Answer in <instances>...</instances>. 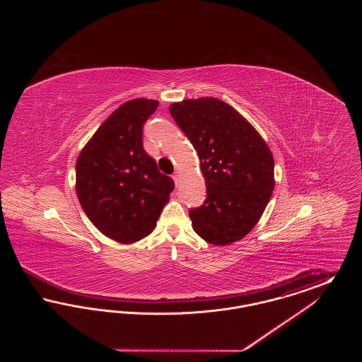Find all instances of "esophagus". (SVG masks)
I'll return each instance as SVG.
<instances>
[{
  "label": "esophagus",
  "instance_id": "34e87169",
  "mask_svg": "<svg viewBox=\"0 0 362 362\" xmlns=\"http://www.w3.org/2000/svg\"><path fill=\"white\" fill-rule=\"evenodd\" d=\"M173 180H175V183H176V186L179 185V182H180V173L179 171H176V173H173Z\"/></svg>",
  "mask_w": 362,
  "mask_h": 362
}]
</instances>
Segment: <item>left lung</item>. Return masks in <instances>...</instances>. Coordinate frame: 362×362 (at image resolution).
<instances>
[{
  "label": "left lung",
  "mask_w": 362,
  "mask_h": 362,
  "mask_svg": "<svg viewBox=\"0 0 362 362\" xmlns=\"http://www.w3.org/2000/svg\"><path fill=\"white\" fill-rule=\"evenodd\" d=\"M170 112L194 145L206 183L205 204L189 210L192 229L214 245L240 240L258 224L276 186L269 145L217 98L176 102Z\"/></svg>",
  "instance_id": "left-lung-1"
}]
</instances>
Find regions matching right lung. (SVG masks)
<instances>
[{
    "mask_svg": "<svg viewBox=\"0 0 362 362\" xmlns=\"http://www.w3.org/2000/svg\"><path fill=\"white\" fill-rule=\"evenodd\" d=\"M157 107V100L144 98L121 104L76 161L80 205L104 236L121 244L153 232L175 186L142 145V124Z\"/></svg>",
    "mask_w": 362,
    "mask_h": 362,
    "instance_id": "add662e5",
    "label": "right lung"
}]
</instances>
